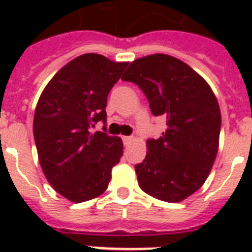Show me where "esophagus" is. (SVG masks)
<instances>
[{"label":"esophagus","instance_id":"obj_1","mask_svg":"<svg viewBox=\"0 0 252 252\" xmlns=\"http://www.w3.org/2000/svg\"><path fill=\"white\" fill-rule=\"evenodd\" d=\"M132 140H133V137H130V136H124V137H123V142H124V145L126 146L129 145Z\"/></svg>","mask_w":252,"mask_h":252}]
</instances>
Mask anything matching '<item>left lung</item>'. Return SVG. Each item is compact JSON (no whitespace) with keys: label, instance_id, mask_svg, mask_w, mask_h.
Listing matches in <instances>:
<instances>
[{"label":"left lung","instance_id":"left-lung-1","mask_svg":"<svg viewBox=\"0 0 252 252\" xmlns=\"http://www.w3.org/2000/svg\"><path fill=\"white\" fill-rule=\"evenodd\" d=\"M122 80L137 85L152 114L166 120L165 132L146 141L145 159L134 166L140 188L162 201H182L203 186L217 156L219 102L189 65L162 53L130 63Z\"/></svg>","mask_w":252,"mask_h":252}]
</instances>
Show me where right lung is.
Segmentation results:
<instances>
[{"label":"right lung","instance_id":"right-lung-1","mask_svg":"<svg viewBox=\"0 0 252 252\" xmlns=\"http://www.w3.org/2000/svg\"><path fill=\"white\" fill-rule=\"evenodd\" d=\"M128 63L85 53L63 66L41 93L33 116V138L41 170L65 199L82 203L106 191L111 170L123 156L120 137L91 133L106 124L108 93Z\"/></svg>","mask_w":252,"mask_h":252}]
</instances>
